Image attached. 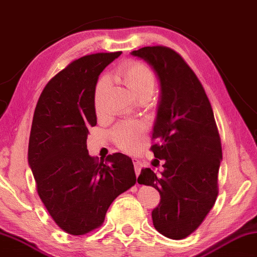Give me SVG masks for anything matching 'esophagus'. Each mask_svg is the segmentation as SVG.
I'll return each instance as SVG.
<instances>
[{"mask_svg": "<svg viewBox=\"0 0 257 257\" xmlns=\"http://www.w3.org/2000/svg\"><path fill=\"white\" fill-rule=\"evenodd\" d=\"M133 162H134V167H135V173H136V175L137 177H139V174L141 173V170H142V163L140 162L139 159H133Z\"/></svg>", "mask_w": 257, "mask_h": 257, "instance_id": "34e87169", "label": "esophagus"}]
</instances>
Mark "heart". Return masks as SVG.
I'll return each mask as SVG.
<instances>
[{
    "label": "heart",
    "mask_w": 257,
    "mask_h": 257,
    "mask_svg": "<svg viewBox=\"0 0 257 257\" xmlns=\"http://www.w3.org/2000/svg\"><path fill=\"white\" fill-rule=\"evenodd\" d=\"M114 76L127 87L135 98H140L143 94H152L155 90V74L147 64L142 62L128 61L116 69ZM108 89L109 78L107 76H102L98 80L94 91V108L97 112L101 110L102 98ZM142 134H143V129L141 125L132 123V122H122L116 124L112 130L114 143L125 151H135L140 147Z\"/></svg>",
    "instance_id": "1"
}]
</instances>
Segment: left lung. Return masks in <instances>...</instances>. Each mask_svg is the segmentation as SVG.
<instances>
[{"label":"left lung","mask_w":257,"mask_h":257,"mask_svg":"<svg viewBox=\"0 0 257 257\" xmlns=\"http://www.w3.org/2000/svg\"><path fill=\"white\" fill-rule=\"evenodd\" d=\"M132 54L147 61L159 79L156 142L150 150L164 163L160 174L142 168L137 182L159 191L160 202L152 211L157 231L170 239H185L217 200L223 153L212 107L197 76L172 48L149 46Z\"/></svg>","instance_id":"obj_1"}]
</instances>
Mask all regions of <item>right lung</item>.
<instances>
[{
    "mask_svg": "<svg viewBox=\"0 0 257 257\" xmlns=\"http://www.w3.org/2000/svg\"><path fill=\"white\" fill-rule=\"evenodd\" d=\"M120 55L74 60L47 83L34 110L29 165L38 195L57 226L72 235L100 227L112 202L136 183L132 158L117 152L98 162L86 145L89 128L97 124L98 77Z\"/></svg>",
    "mask_w": 257,
    "mask_h": 257,
    "instance_id": "obj_1",
    "label": "right lung"
}]
</instances>
